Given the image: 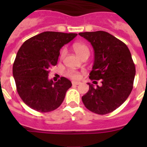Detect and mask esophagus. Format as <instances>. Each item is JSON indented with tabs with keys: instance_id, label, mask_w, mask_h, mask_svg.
<instances>
[{
	"instance_id": "obj_1",
	"label": "esophagus",
	"mask_w": 147,
	"mask_h": 147,
	"mask_svg": "<svg viewBox=\"0 0 147 147\" xmlns=\"http://www.w3.org/2000/svg\"><path fill=\"white\" fill-rule=\"evenodd\" d=\"M80 82H77V81H73L72 82V85H78L80 84Z\"/></svg>"
}]
</instances>
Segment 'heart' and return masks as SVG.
Segmentation results:
<instances>
[{"instance_id": "b5f03b06", "label": "heart", "mask_w": 147, "mask_h": 147, "mask_svg": "<svg viewBox=\"0 0 147 147\" xmlns=\"http://www.w3.org/2000/svg\"><path fill=\"white\" fill-rule=\"evenodd\" d=\"M73 49L76 54H77L80 57L82 58L84 56L88 55L90 54V51L88 47L85 44L81 43V42H76L73 45ZM65 54V51L62 50L60 53V58L64 57ZM67 75L71 79H79L80 77V74L76 71H68L67 73Z\"/></svg>"}]
</instances>
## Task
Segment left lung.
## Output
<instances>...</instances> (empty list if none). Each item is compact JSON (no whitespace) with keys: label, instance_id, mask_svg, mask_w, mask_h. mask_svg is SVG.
I'll return each mask as SVG.
<instances>
[{"label":"left lung","instance_id":"1","mask_svg":"<svg viewBox=\"0 0 147 147\" xmlns=\"http://www.w3.org/2000/svg\"><path fill=\"white\" fill-rule=\"evenodd\" d=\"M94 50V63L89 78L101 86L89 85L82 97L87 109L98 115L110 113L125 102L133 88L136 67L125 43L103 31L82 32Z\"/></svg>","mask_w":147,"mask_h":147}]
</instances>
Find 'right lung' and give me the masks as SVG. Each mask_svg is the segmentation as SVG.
Segmentation results:
<instances>
[{"label":"right lung","mask_w":147,"mask_h":147,"mask_svg":"<svg viewBox=\"0 0 147 147\" xmlns=\"http://www.w3.org/2000/svg\"><path fill=\"white\" fill-rule=\"evenodd\" d=\"M77 34L45 32L31 37L18 50L13 64L17 91L23 102L33 110L47 113L56 110L72 84L61 77L49 80V69L57 63L59 50Z\"/></svg>","instance_id":"1"}]
</instances>
